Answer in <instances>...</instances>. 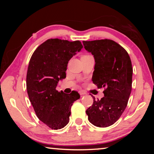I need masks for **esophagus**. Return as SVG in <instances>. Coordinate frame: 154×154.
<instances>
[{
  "label": "esophagus",
  "instance_id": "obj_1",
  "mask_svg": "<svg viewBox=\"0 0 154 154\" xmlns=\"http://www.w3.org/2000/svg\"><path fill=\"white\" fill-rule=\"evenodd\" d=\"M79 94H80V95H84V94H86V92H84V91H83V90H80V91H79Z\"/></svg>",
  "mask_w": 154,
  "mask_h": 154
}]
</instances>
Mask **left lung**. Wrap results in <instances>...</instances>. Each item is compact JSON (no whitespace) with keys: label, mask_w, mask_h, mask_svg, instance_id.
Masks as SVG:
<instances>
[{"label":"left lung","mask_w":154,"mask_h":154,"mask_svg":"<svg viewBox=\"0 0 154 154\" xmlns=\"http://www.w3.org/2000/svg\"><path fill=\"white\" fill-rule=\"evenodd\" d=\"M84 48L95 60L92 82L105 88L104 97L86 110L93 125L105 128L113 125L126 109L132 90V67L128 52L115 41L101 39L83 41Z\"/></svg>","instance_id":"1"}]
</instances>
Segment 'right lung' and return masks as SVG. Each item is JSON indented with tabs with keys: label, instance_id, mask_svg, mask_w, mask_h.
Here are the masks:
<instances>
[{
	"label": "right lung",
	"instance_id": "right-lung-1",
	"mask_svg": "<svg viewBox=\"0 0 154 154\" xmlns=\"http://www.w3.org/2000/svg\"><path fill=\"white\" fill-rule=\"evenodd\" d=\"M83 45L79 41L47 40L31 56L26 75V89L38 118L51 129L64 128L69 122L71 108L80 98L76 91L69 94L56 90L66 77L68 62Z\"/></svg>",
	"mask_w": 154,
	"mask_h": 154
}]
</instances>
